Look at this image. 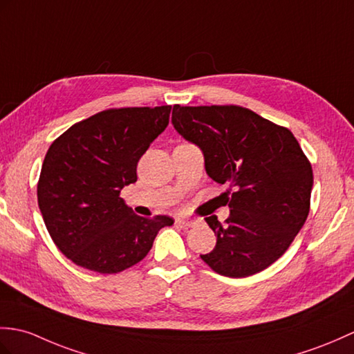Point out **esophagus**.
Wrapping results in <instances>:
<instances>
[{
    "label": "esophagus",
    "mask_w": 354,
    "mask_h": 354,
    "mask_svg": "<svg viewBox=\"0 0 354 354\" xmlns=\"http://www.w3.org/2000/svg\"><path fill=\"white\" fill-rule=\"evenodd\" d=\"M175 223L180 227H192L194 225L193 220H184V218H176Z\"/></svg>",
    "instance_id": "esophagus-1"
}]
</instances>
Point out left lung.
<instances>
[{
	"instance_id": "left-lung-1",
	"label": "left lung",
	"mask_w": 354,
	"mask_h": 354,
	"mask_svg": "<svg viewBox=\"0 0 354 354\" xmlns=\"http://www.w3.org/2000/svg\"><path fill=\"white\" fill-rule=\"evenodd\" d=\"M171 123L203 153L207 175L229 184L231 214L209 216L214 250L201 258L227 277H248L282 257L309 214L314 176L290 129L236 105H175Z\"/></svg>"
}]
</instances>
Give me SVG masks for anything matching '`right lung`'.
I'll return each instance as SVG.
<instances>
[{
    "mask_svg": "<svg viewBox=\"0 0 354 354\" xmlns=\"http://www.w3.org/2000/svg\"><path fill=\"white\" fill-rule=\"evenodd\" d=\"M170 105L106 110L75 123L49 146L37 184L45 226L73 264L113 274L149 250L167 216L145 218L119 197L137 162L169 125Z\"/></svg>",
    "mask_w": 354,
    "mask_h": 354,
    "instance_id": "obj_1",
    "label": "right lung"
}]
</instances>
